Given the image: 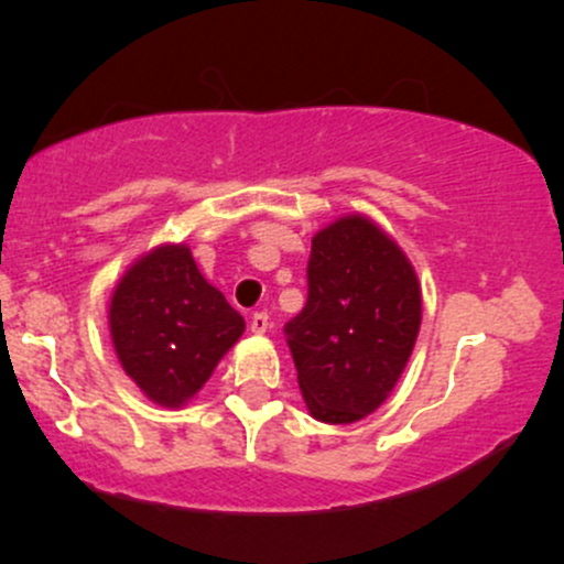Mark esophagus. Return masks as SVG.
Wrapping results in <instances>:
<instances>
[{"label": "esophagus", "instance_id": "obj_1", "mask_svg": "<svg viewBox=\"0 0 564 564\" xmlns=\"http://www.w3.org/2000/svg\"><path fill=\"white\" fill-rule=\"evenodd\" d=\"M249 328H251V334H264V332H268V328H270L268 313H254V315H251Z\"/></svg>", "mask_w": 564, "mask_h": 564}]
</instances>
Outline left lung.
Wrapping results in <instances>:
<instances>
[{"mask_svg":"<svg viewBox=\"0 0 564 564\" xmlns=\"http://www.w3.org/2000/svg\"><path fill=\"white\" fill-rule=\"evenodd\" d=\"M307 304L286 323L310 416L352 424L390 398L419 326L422 286L405 251L371 217L345 215L313 236Z\"/></svg>","mask_w":564,"mask_h":564,"instance_id":"left-lung-1","label":"left lung"}]
</instances>
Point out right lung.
Returning a JSON list of instances; mask_svg holds the SVG:
<instances>
[{"instance_id": "1", "label": "right lung", "mask_w": 564, "mask_h": 564, "mask_svg": "<svg viewBox=\"0 0 564 564\" xmlns=\"http://www.w3.org/2000/svg\"><path fill=\"white\" fill-rule=\"evenodd\" d=\"M108 328L121 368L148 400L183 408L209 381L246 323L200 275L187 243L145 251L116 283Z\"/></svg>"}]
</instances>
